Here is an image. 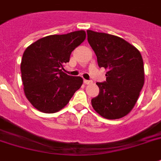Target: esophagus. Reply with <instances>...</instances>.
Wrapping results in <instances>:
<instances>
[{
  "mask_svg": "<svg viewBox=\"0 0 161 161\" xmlns=\"http://www.w3.org/2000/svg\"><path fill=\"white\" fill-rule=\"evenodd\" d=\"M83 83H85V84H92V83H93V81H92V80H86V79H84V80H83Z\"/></svg>",
  "mask_w": 161,
  "mask_h": 161,
  "instance_id": "esophagus-1",
  "label": "esophagus"
}]
</instances>
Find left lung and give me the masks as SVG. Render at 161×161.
I'll list each match as a JSON object with an SVG mask.
<instances>
[{
  "instance_id": "obj_1",
  "label": "left lung",
  "mask_w": 161,
  "mask_h": 161,
  "mask_svg": "<svg viewBox=\"0 0 161 161\" xmlns=\"http://www.w3.org/2000/svg\"><path fill=\"white\" fill-rule=\"evenodd\" d=\"M87 34L99 67L108 70L106 81L96 83L100 93L91 100L92 106L104 118H121L134 107L144 83L142 56L120 37L92 30Z\"/></svg>"
}]
</instances>
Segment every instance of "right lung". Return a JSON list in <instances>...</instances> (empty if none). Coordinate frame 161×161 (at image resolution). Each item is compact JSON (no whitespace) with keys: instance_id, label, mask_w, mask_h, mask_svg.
<instances>
[{"instance_id":"1","label":"right lung","mask_w":161,"mask_h":161,"mask_svg":"<svg viewBox=\"0 0 161 161\" xmlns=\"http://www.w3.org/2000/svg\"><path fill=\"white\" fill-rule=\"evenodd\" d=\"M86 38L83 30L41 38L24 51L21 61L23 90L37 110L55 113L68 104L83 84L81 77L62 72L72 51Z\"/></svg>"}]
</instances>
